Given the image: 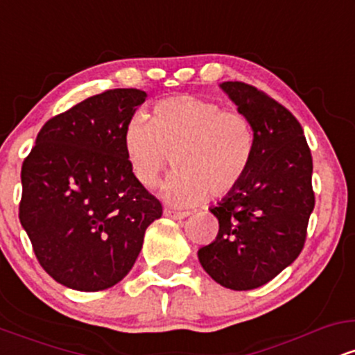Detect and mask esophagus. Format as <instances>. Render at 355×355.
I'll use <instances>...</instances> for the list:
<instances>
[{
    "label": "esophagus",
    "mask_w": 355,
    "mask_h": 355,
    "mask_svg": "<svg viewBox=\"0 0 355 355\" xmlns=\"http://www.w3.org/2000/svg\"><path fill=\"white\" fill-rule=\"evenodd\" d=\"M164 215H165V217H170L173 220H182V218L189 217V211H177V210H172V209H165Z\"/></svg>",
    "instance_id": "esophagus-1"
}]
</instances>
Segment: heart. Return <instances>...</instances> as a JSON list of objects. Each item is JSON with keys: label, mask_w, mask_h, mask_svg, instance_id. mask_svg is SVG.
<instances>
[{"label": "heart", "mask_w": 355, "mask_h": 355, "mask_svg": "<svg viewBox=\"0 0 355 355\" xmlns=\"http://www.w3.org/2000/svg\"><path fill=\"white\" fill-rule=\"evenodd\" d=\"M126 158L140 185L152 189L170 164L177 170L162 195L180 207L207 195H229L245 177L254 153V128L245 113L193 95L172 96L153 107L152 120L135 115L123 133Z\"/></svg>", "instance_id": "1"}]
</instances>
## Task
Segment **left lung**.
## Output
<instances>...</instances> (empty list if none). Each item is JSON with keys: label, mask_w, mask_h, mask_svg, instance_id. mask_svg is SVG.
<instances>
[{"label": "left lung", "mask_w": 355, "mask_h": 355, "mask_svg": "<svg viewBox=\"0 0 355 355\" xmlns=\"http://www.w3.org/2000/svg\"><path fill=\"white\" fill-rule=\"evenodd\" d=\"M220 88L254 128V153L239 187L210 211L217 239L198 250L202 267L232 291L270 282L302 252L315 197L312 155L297 118L242 81Z\"/></svg>", "instance_id": "obj_1"}]
</instances>
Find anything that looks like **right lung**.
I'll return each instance as SVG.
<instances>
[{"mask_svg":"<svg viewBox=\"0 0 355 355\" xmlns=\"http://www.w3.org/2000/svg\"><path fill=\"white\" fill-rule=\"evenodd\" d=\"M146 93L107 89L43 125L21 166L19 222L46 274L96 292L132 270L162 203L137 182L123 133Z\"/></svg>","mask_w":355,"mask_h":355,"instance_id":"1","label":"right lung"}]
</instances>
